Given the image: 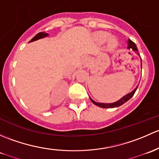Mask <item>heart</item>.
<instances>
[{"instance_id": "obj_1", "label": "heart", "mask_w": 159, "mask_h": 159, "mask_svg": "<svg viewBox=\"0 0 159 159\" xmlns=\"http://www.w3.org/2000/svg\"><path fill=\"white\" fill-rule=\"evenodd\" d=\"M109 35L108 33L104 32V31H99V32L96 33V40H98V42L100 43H103L104 42L106 41L108 38H109ZM118 45L117 40H116L115 38H111L109 39V41H108L107 44V48L109 49V50H112L113 49H115Z\"/></svg>"}]
</instances>
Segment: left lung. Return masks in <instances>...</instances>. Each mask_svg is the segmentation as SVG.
<instances>
[{"label": "left lung", "mask_w": 159, "mask_h": 159, "mask_svg": "<svg viewBox=\"0 0 159 159\" xmlns=\"http://www.w3.org/2000/svg\"><path fill=\"white\" fill-rule=\"evenodd\" d=\"M129 47L128 48L129 49H132V50H134V51H136L137 53H138L139 55V53L138 52V48H137L136 45H135V43H134V42H132V40H129ZM141 60H142V59H141ZM141 66H142V61H141ZM137 88H138V86H137L136 88H135V89H134L133 91L131 92V93H129V94L125 95V96H123V97L122 98V99H120L119 100H118L117 102H113V103H100V102H95L94 100H93V99H91V101L92 102H93V104L96 105V106H99V107L101 108H115V107H119V106H122V104H124L125 102H126L127 101L129 100V99H131V98L132 97V96H134V94H135V91H136Z\"/></svg>", "instance_id": "8db88e82"}]
</instances>
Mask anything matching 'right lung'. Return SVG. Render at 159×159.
I'll list each match as a JSON object with an SVG mask.
<instances>
[{"label":"right lung","instance_id":"add662e5","mask_svg":"<svg viewBox=\"0 0 159 159\" xmlns=\"http://www.w3.org/2000/svg\"><path fill=\"white\" fill-rule=\"evenodd\" d=\"M47 35H48V34H46V33H43V32H40V33H38V34H37V35L34 37V38L31 39V40L30 42L35 41V40H39V39H41V38H43V37H47Z\"/></svg>","mask_w":159,"mask_h":159}]
</instances>
